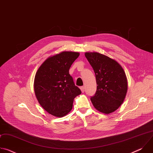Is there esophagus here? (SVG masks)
Here are the masks:
<instances>
[{"label":"esophagus","mask_w":153,"mask_h":153,"mask_svg":"<svg viewBox=\"0 0 153 153\" xmlns=\"http://www.w3.org/2000/svg\"><path fill=\"white\" fill-rule=\"evenodd\" d=\"M80 90H81V91H82V93H84V91H85V88H84V86H81V87H80Z\"/></svg>","instance_id":"esophagus-1"}]
</instances>
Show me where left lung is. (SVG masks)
Returning <instances> with one entry per match:
<instances>
[{
	"label": "left lung",
	"instance_id": "1",
	"mask_svg": "<svg viewBox=\"0 0 153 153\" xmlns=\"http://www.w3.org/2000/svg\"><path fill=\"white\" fill-rule=\"evenodd\" d=\"M85 56L95 73L97 90L91 97L94 108L110 114L123 103L128 90L125 73L115 60L99 53H85Z\"/></svg>",
	"mask_w": 153,
	"mask_h": 153
}]
</instances>
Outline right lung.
Masks as SVG:
<instances>
[{
  "label": "right lung",
  "mask_w": 153,
  "mask_h": 153,
  "mask_svg": "<svg viewBox=\"0 0 153 153\" xmlns=\"http://www.w3.org/2000/svg\"><path fill=\"white\" fill-rule=\"evenodd\" d=\"M79 53L63 51L48 58L39 68L34 78L36 98L45 111L61 117L73 108L74 99L81 94L69 70Z\"/></svg>",
  "instance_id": "obj_1"
}]
</instances>
